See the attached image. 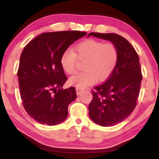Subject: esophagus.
Here are the masks:
<instances>
[{"label":"esophagus","mask_w":159,"mask_h":159,"mask_svg":"<svg viewBox=\"0 0 159 159\" xmlns=\"http://www.w3.org/2000/svg\"><path fill=\"white\" fill-rule=\"evenodd\" d=\"M82 91V89L80 88H76V93H77V95H80L81 92Z\"/></svg>","instance_id":"34e87169"}]
</instances>
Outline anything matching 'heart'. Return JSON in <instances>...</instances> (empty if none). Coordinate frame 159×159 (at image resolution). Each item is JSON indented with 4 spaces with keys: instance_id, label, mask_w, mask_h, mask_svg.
Here are the masks:
<instances>
[{
    "instance_id": "obj_1",
    "label": "heart",
    "mask_w": 159,
    "mask_h": 159,
    "mask_svg": "<svg viewBox=\"0 0 159 159\" xmlns=\"http://www.w3.org/2000/svg\"><path fill=\"white\" fill-rule=\"evenodd\" d=\"M84 61V71L71 77L69 84L83 88L94 84L96 80L104 81L111 75L119 60V51L114 43L95 39H88L76 45L75 52L67 49L60 58V64L64 72L73 75L76 72V65Z\"/></svg>"
}]
</instances>
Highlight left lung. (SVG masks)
I'll return each instance as SVG.
<instances>
[{
  "instance_id": "1",
  "label": "left lung",
  "mask_w": 159,
  "mask_h": 159,
  "mask_svg": "<svg viewBox=\"0 0 159 159\" xmlns=\"http://www.w3.org/2000/svg\"><path fill=\"white\" fill-rule=\"evenodd\" d=\"M108 40L116 45L119 60L106 82L91 90L89 116L98 125L111 127L127 119L138 103L143 75L139 56L125 38L114 33L90 32L89 36Z\"/></svg>"
}]
</instances>
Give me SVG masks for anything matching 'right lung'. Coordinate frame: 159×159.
Wrapping results in <instances>:
<instances>
[{
  "label": "right lung",
  "instance_id": "right-lung-1",
  "mask_svg": "<svg viewBox=\"0 0 159 159\" xmlns=\"http://www.w3.org/2000/svg\"><path fill=\"white\" fill-rule=\"evenodd\" d=\"M86 34L80 31L45 32L22 51L17 71L21 102L27 114L40 124L56 125L68 116V106L77 94L74 87L61 88L67 77L60 58Z\"/></svg>",
  "mask_w": 159,
  "mask_h": 159
}]
</instances>
